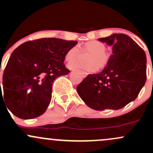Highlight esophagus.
Segmentation results:
<instances>
[{
    "label": "esophagus",
    "mask_w": 153,
    "mask_h": 153,
    "mask_svg": "<svg viewBox=\"0 0 153 153\" xmlns=\"http://www.w3.org/2000/svg\"><path fill=\"white\" fill-rule=\"evenodd\" d=\"M80 72H81V74H82V76H84V77H86L87 76H88V74L87 73V72H85V71H79Z\"/></svg>",
    "instance_id": "esophagus-1"
}]
</instances>
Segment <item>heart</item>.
<instances>
[{"label":"heart","instance_id":"b5f03b06","mask_svg":"<svg viewBox=\"0 0 153 153\" xmlns=\"http://www.w3.org/2000/svg\"><path fill=\"white\" fill-rule=\"evenodd\" d=\"M106 45L98 41H90L86 42L81 50L83 52H91L88 57L87 64H72L70 67H81L84 69L90 72H94L99 68L106 67L109 63L111 55L106 50ZM81 55V50L79 46H74L67 52L65 55V60L68 62L76 61Z\"/></svg>","mask_w":153,"mask_h":153}]
</instances>
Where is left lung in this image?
<instances>
[{
    "label": "left lung",
    "instance_id": "left-lung-1",
    "mask_svg": "<svg viewBox=\"0 0 153 153\" xmlns=\"http://www.w3.org/2000/svg\"><path fill=\"white\" fill-rule=\"evenodd\" d=\"M98 40L112 45L113 55L101 73L88 74L77 86V93L91 109H121L136 99L145 84V52L125 34Z\"/></svg>",
    "mask_w": 153,
    "mask_h": 153
}]
</instances>
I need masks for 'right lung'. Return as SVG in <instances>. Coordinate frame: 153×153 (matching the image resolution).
<instances>
[{
	"instance_id": "obj_1",
	"label": "right lung",
	"mask_w": 153,
	"mask_h": 153,
	"mask_svg": "<svg viewBox=\"0 0 153 153\" xmlns=\"http://www.w3.org/2000/svg\"><path fill=\"white\" fill-rule=\"evenodd\" d=\"M76 44L44 38L25 42L13 51L3 75L4 95L1 88V96L13 114L27 120L45 112L52 83L69 73L63 62L67 52Z\"/></svg>"
}]
</instances>
